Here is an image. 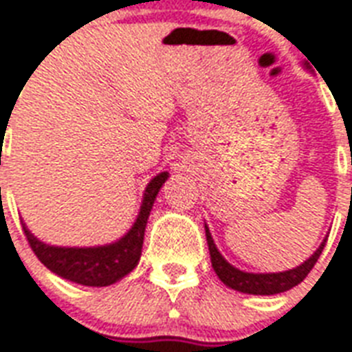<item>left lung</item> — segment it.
I'll return each instance as SVG.
<instances>
[{
  "label": "left lung",
  "mask_w": 352,
  "mask_h": 352,
  "mask_svg": "<svg viewBox=\"0 0 352 352\" xmlns=\"http://www.w3.org/2000/svg\"><path fill=\"white\" fill-rule=\"evenodd\" d=\"M206 241H208V250H210V259H212V267H214L215 274L219 276V279L226 287H230L234 290L245 292V294H259V296H270V294H279L285 290L292 289L298 283H301L303 279L309 276L316 261L320 259L323 252V246L327 243V239L323 241L320 248L307 259L303 265L287 270V272H278V274H248L241 272L237 268H234L230 263L226 261L225 257L221 256L217 246H215L214 239L208 232L206 226Z\"/></svg>",
  "instance_id": "1"
}]
</instances>
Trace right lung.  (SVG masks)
Wrapping results in <instances>:
<instances>
[{
  "label": "right lung",
  "mask_w": 352,
  "mask_h": 352,
  "mask_svg": "<svg viewBox=\"0 0 352 352\" xmlns=\"http://www.w3.org/2000/svg\"><path fill=\"white\" fill-rule=\"evenodd\" d=\"M166 179H168V173L164 171L149 182L135 225L120 241L113 245L96 246V248L49 246L36 239L23 226L25 237L29 241L36 257L58 276L74 283L87 285V287H106V285L115 283L137 267L140 252H142L144 230H146L149 212Z\"/></svg>",
  "instance_id": "obj_1"
}]
</instances>
